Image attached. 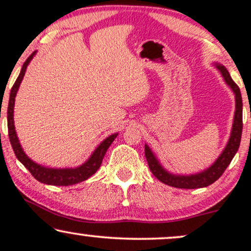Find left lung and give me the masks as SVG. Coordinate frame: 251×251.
<instances>
[{
    "instance_id": "8db88e82",
    "label": "left lung",
    "mask_w": 251,
    "mask_h": 251,
    "mask_svg": "<svg viewBox=\"0 0 251 251\" xmlns=\"http://www.w3.org/2000/svg\"><path fill=\"white\" fill-rule=\"evenodd\" d=\"M214 65L221 73V75L223 76L226 85L229 86L230 89H231L235 94L236 108L230 138L229 140H227L226 148L222 151V153L218 155L217 159H216L208 169L192 175H178L168 171V170L160 164L158 158L155 157L153 151L149 148V145L145 144V157L149 163L150 170H151V172L158 180H160L162 183L166 184V185L169 186H174V188L178 189H200L211 185L212 183H215V181L223 175V172L226 171V169L229 166L230 162H231L232 158L235 157L236 152L238 151V148H240L242 127H243V122H242V116H243V103H242L241 91L240 88H238V86L234 82V80L231 79L229 72H227V70L223 65H221V63H214Z\"/></svg>"
}]
</instances>
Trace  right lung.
<instances>
[{
    "mask_svg": "<svg viewBox=\"0 0 251 251\" xmlns=\"http://www.w3.org/2000/svg\"><path fill=\"white\" fill-rule=\"evenodd\" d=\"M36 51H34L31 55L25 60V62L22 66V70L20 72L19 76H17L15 83H14L13 88L10 91L9 103H8V111H7V122H8V135H9V140L11 144V148L14 150L16 158L25 165V168L33 175V177L40 183L48 184V185H55V186H67L77 184L80 181L88 179L91 176H93L98 171L102 163V158L105 155L107 149L116 139L118 133H113L108 135L106 139H103L97 149L94 150L93 153L89 155V158L85 163L81 164L76 168H65V169H54L47 168V166L40 165L30 159L27 154L25 153L24 149H22L21 144H20L19 138H17L15 125H14V106H15V97L17 91H19L20 85H21L22 80L25 74L28 65L31 61Z\"/></svg>",
    "mask_w": 251,
    "mask_h": 251,
    "instance_id": "add662e5",
    "label": "right lung"
}]
</instances>
